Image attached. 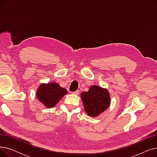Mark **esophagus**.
Here are the masks:
<instances>
[{
    "label": "esophagus",
    "mask_w": 157,
    "mask_h": 157,
    "mask_svg": "<svg viewBox=\"0 0 157 157\" xmlns=\"http://www.w3.org/2000/svg\"><path fill=\"white\" fill-rule=\"evenodd\" d=\"M72 94H74V95H79V92L78 91V90H77V91H76V92H72Z\"/></svg>",
    "instance_id": "1"
}]
</instances>
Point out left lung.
<instances>
[{
    "label": "left lung",
    "mask_w": 157,
    "mask_h": 157,
    "mask_svg": "<svg viewBox=\"0 0 157 157\" xmlns=\"http://www.w3.org/2000/svg\"><path fill=\"white\" fill-rule=\"evenodd\" d=\"M85 112L90 117H97L109 108L111 97L108 90L101 86L93 85L88 92L81 94Z\"/></svg>",
    "instance_id": "8db88e82"
}]
</instances>
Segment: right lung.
I'll return each mask as SVG.
<instances>
[{
	"instance_id": "obj_1",
	"label": "right lung",
	"mask_w": 157,
	"mask_h": 157,
	"mask_svg": "<svg viewBox=\"0 0 157 157\" xmlns=\"http://www.w3.org/2000/svg\"><path fill=\"white\" fill-rule=\"evenodd\" d=\"M67 91L55 82L41 83L36 91V97L47 108H53Z\"/></svg>"
}]
</instances>
